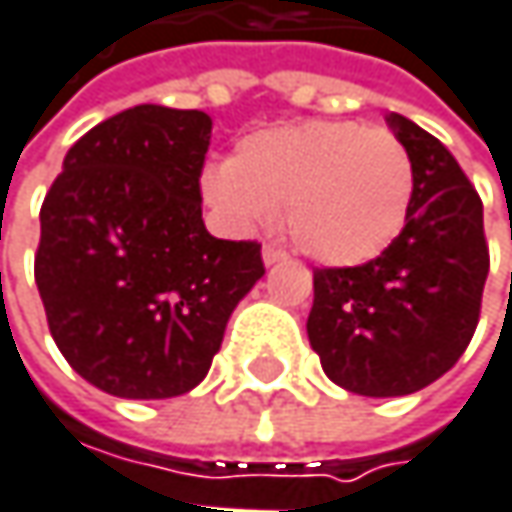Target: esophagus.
Instances as JSON below:
<instances>
[{
  "mask_svg": "<svg viewBox=\"0 0 512 512\" xmlns=\"http://www.w3.org/2000/svg\"><path fill=\"white\" fill-rule=\"evenodd\" d=\"M284 257H287L284 249H278V246H272V243L263 246V263H266V266H272V263H278V260H284Z\"/></svg>",
  "mask_w": 512,
  "mask_h": 512,
  "instance_id": "1",
  "label": "esophagus"
}]
</instances>
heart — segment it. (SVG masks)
Returning <instances> with one entry per match:
<instances>
[{
  "mask_svg": "<svg viewBox=\"0 0 512 512\" xmlns=\"http://www.w3.org/2000/svg\"><path fill=\"white\" fill-rule=\"evenodd\" d=\"M202 184L231 225L255 228L284 210L299 252L325 266H360L401 234L416 172L393 131L322 119L252 134L237 161L208 166Z\"/></svg>",
  "mask_w": 512,
  "mask_h": 512,
  "instance_id": "heart-1",
  "label": "heart"
}]
</instances>
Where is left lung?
<instances>
[{"label": "left lung", "mask_w": 512, "mask_h": 512, "mask_svg": "<svg viewBox=\"0 0 512 512\" xmlns=\"http://www.w3.org/2000/svg\"><path fill=\"white\" fill-rule=\"evenodd\" d=\"M416 190L395 243L360 266L313 269L307 337L325 375L372 398L410 395L466 351L489 272L484 205L434 134L390 114Z\"/></svg>", "instance_id": "obj_1"}]
</instances>
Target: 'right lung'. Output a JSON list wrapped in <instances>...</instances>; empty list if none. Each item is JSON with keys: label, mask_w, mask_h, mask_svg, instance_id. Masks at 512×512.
<instances>
[{"label": "right lung", "mask_w": 512, "mask_h": 512, "mask_svg": "<svg viewBox=\"0 0 512 512\" xmlns=\"http://www.w3.org/2000/svg\"><path fill=\"white\" fill-rule=\"evenodd\" d=\"M205 111L137 105L90 128L40 208L34 281L55 346L117 398H172L208 375L260 243L202 222Z\"/></svg>", "instance_id": "right-lung-1"}]
</instances>
